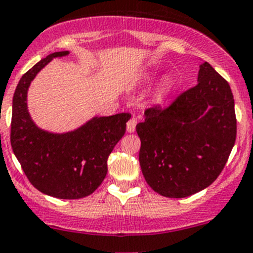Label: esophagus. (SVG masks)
Instances as JSON below:
<instances>
[{
	"instance_id": "34e87169",
	"label": "esophagus",
	"mask_w": 253,
	"mask_h": 253,
	"mask_svg": "<svg viewBox=\"0 0 253 253\" xmlns=\"http://www.w3.org/2000/svg\"><path fill=\"white\" fill-rule=\"evenodd\" d=\"M136 126H137V120L131 119L128 122H127V132H134L136 131Z\"/></svg>"
}]
</instances>
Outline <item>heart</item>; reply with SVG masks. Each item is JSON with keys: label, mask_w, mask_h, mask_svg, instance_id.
Listing matches in <instances>:
<instances>
[{"label": "heart", "mask_w": 253, "mask_h": 253, "mask_svg": "<svg viewBox=\"0 0 253 253\" xmlns=\"http://www.w3.org/2000/svg\"><path fill=\"white\" fill-rule=\"evenodd\" d=\"M154 78H156V74L146 75L147 82H151V80H153ZM173 89H174V85H173V83H171V80H169V79L163 80V82H162L161 84L157 86L154 97H156L157 101H163L164 99H167V97L171 94Z\"/></svg>", "instance_id": "obj_1"}]
</instances>
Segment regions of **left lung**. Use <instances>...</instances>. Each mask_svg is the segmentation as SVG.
Segmentation results:
<instances>
[{
  "label": "left lung",
  "instance_id": "left-lung-1",
  "mask_svg": "<svg viewBox=\"0 0 253 253\" xmlns=\"http://www.w3.org/2000/svg\"><path fill=\"white\" fill-rule=\"evenodd\" d=\"M198 84L167 109L144 111L136 126L139 164L148 185L167 198H185L208 188L226 164L236 139L230 85L204 61Z\"/></svg>",
  "mask_w": 253,
  "mask_h": 253
}]
</instances>
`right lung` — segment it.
<instances>
[{
	"label": "right lung",
	"instance_id": "right-lung-1",
	"mask_svg": "<svg viewBox=\"0 0 253 253\" xmlns=\"http://www.w3.org/2000/svg\"><path fill=\"white\" fill-rule=\"evenodd\" d=\"M56 51L38 61L19 80L12 102L11 146L32 185L59 199H80L92 194L107 173V158L126 132L129 114L95 116L74 131L54 133L37 126L27 105L31 83Z\"/></svg>",
	"mask_w": 253,
	"mask_h": 253
}]
</instances>
